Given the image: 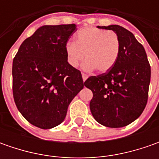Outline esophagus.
<instances>
[{
  "label": "esophagus",
  "instance_id": "34e87169",
  "mask_svg": "<svg viewBox=\"0 0 159 159\" xmlns=\"http://www.w3.org/2000/svg\"><path fill=\"white\" fill-rule=\"evenodd\" d=\"M81 75H82L83 81H86V80H87V79H88V78H89V76H88V75H87V74H85V73H82V74H81Z\"/></svg>",
  "mask_w": 159,
  "mask_h": 159
}]
</instances>
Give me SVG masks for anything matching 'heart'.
Returning <instances> with one entry per match:
<instances>
[{"label":"heart","mask_w":159,"mask_h":159,"mask_svg":"<svg viewBox=\"0 0 159 159\" xmlns=\"http://www.w3.org/2000/svg\"><path fill=\"white\" fill-rule=\"evenodd\" d=\"M67 61L72 67H77L84 58L83 70L95 69L99 72L111 70L117 62L119 54V39L112 31L88 26L79 30L75 34V42L65 44Z\"/></svg>","instance_id":"1"}]
</instances>
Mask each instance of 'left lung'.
I'll use <instances>...</instances> for the list:
<instances>
[{"label":"left lung","mask_w":159,"mask_h":159,"mask_svg":"<svg viewBox=\"0 0 159 159\" xmlns=\"http://www.w3.org/2000/svg\"><path fill=\"white\" fill-rule=\"evenodd\" d=\"M97 27L118 35L119 54L111 70L84 83L93 92L90 111L99 124L123 127L137 119L147 104L150 64L143 46L131 32L118 25Z\"/></svg>","instance_id":"left-lung-1"}]
</instances>
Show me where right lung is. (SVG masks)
<instances>
[{
    "instance_id": "add662e5",
    "label": "right lung",
    "mask_w": 159,
    "mask_h": 159,
    "mask_svg": "<svg viewBox=\"0 0 159 159\" xmlns=\"http://www.w3.org/2000/svg\"><path fill=\"white\" fill-rule=\"evenodd\" d=\"M76 25H43L23 41L13 60V96L23 117L41 129L60 125L68 106L84 88L70 66L65 44Z\"/></svg>"
}]
</instances>
